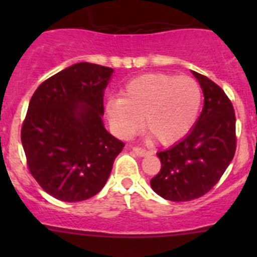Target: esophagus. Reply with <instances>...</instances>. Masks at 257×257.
<instances>
[{"mask_svg": "<svg viewBox=\"0 0 257 257\" xmlns=\"http://www.w3.org/2000/svg\"><path fill=\"white\" fill-rule=\"evenodd\" d=\"M133 152L136 154V156L139 157H145L148 156L149 152L144 148H140V147H133Z\"/></svg>", "mask_w": 257, "mask_h": 257, "instance_id": "esophagus-1", "label": "esophagus"}]
</instances>
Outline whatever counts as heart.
Returning a JSON list of instances; mask_svg holds the SVG:
<instances>
[{
    "instance_id": "heart-1",
    "label": "heart",
    "mask_w": 257,
    "mask_h": 257,
    "mask_svg": "<svg viewBox=\"0 0 257 257\" xmlns=\"http://www.w3.org/2000/svg\"><path fill=\"white\" fill-rule=\"evenodd\" d=\"M202 92L196 79L170 73H147L127 82L122 97H110L106 115L122 138L142 126L161 144H172L187 135L201 108Z\"/></svg>"
}]
</instances>
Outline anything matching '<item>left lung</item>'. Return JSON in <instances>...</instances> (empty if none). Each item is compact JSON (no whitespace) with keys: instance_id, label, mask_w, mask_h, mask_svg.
I'll return each mask as SVG.
<instances>
[{"instance_id":"obj_1","label":"left lung","mask_w":257,"mask_h":257,"mask_svg":"<svg viewBox=\"0 0 257 257\" xmlns=\"http://www.w3.org/2000/svg\"><path fill=\"white\" fill-rule=\"evenodd\" d=\"M205 96L196 126L171 148L158 152L160 172L151 187L162 198L187 202L205 196L228 169L237 148L235 114L220 86L193 72Z\"/></svg>"}]
</instances>
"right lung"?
Masks as SVG:
<instances>
[{"label":"right lung","instance_id":"obj_1","mask_svg":"<svg viewBox=\"0 0 257 257\" xmlns=\"http://www.w3.org/2000/svg\"><path fill=\"white\" fill-rule=\"evenodd\" d=\"M112 68L77 63L41 83L22 126L27 166L40 187L64 202L100 192L124 143L105 130L104 88Z\"/></svg>","mask_w":257,"mask_h":257}]
</instances>
